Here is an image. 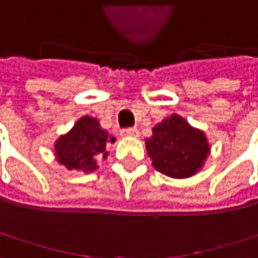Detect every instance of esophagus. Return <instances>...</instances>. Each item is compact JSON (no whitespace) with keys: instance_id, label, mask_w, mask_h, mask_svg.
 <instances>
[{"instance_id":"34e87169","label":"esophagus","mask_w":258,"mask_h":258,"mask_svg":"<svg viewBox=\"0 0 258 258\" xmlns=\"http://www.w3.org/2000/svg\"><path fill=\"white\" fill-rule=\"evenodd\" d=\"M138 129H135V127H129V129H123L121 131V135H124V137H138Z\"/></svg>"}]
</instances>
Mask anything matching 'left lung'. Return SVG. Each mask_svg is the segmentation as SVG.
<instances>
[{
	"label": "left lung",
	"mask_w": 258,
	"mask_h": 258,
	"mask_svg": "<svg viewBox=\"0 0 258 258\" xmlns=\"http://www.w3.org/2000/svg\"><path fill=\"white\" fill-rule=\"evenodd\" d=\"M146 147L153 159V167L172 178L195 175L210 152L205 135L176 114L153 127Z\"/></svg>",
	"instance_id": "8db88e82"
}]
</instances>
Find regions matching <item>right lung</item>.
I'll return each instance as SVG.
<instances>
[{"mask_svg":"<svg viewBox=\"0 0 258 258\" xmlns=\"http://www.w3.org/2000/svg\"><path fill=\"white\" fill-rule=\"evenodd\" d=\"M106 143H114V138L100 127L99 120L82 117L74 127L56 143L57 161L68 170L92 172L97 169L95 156L106 158Z\"/></svg>","mask_w":258,"mask_h":258,"instance_id":"obj_1","label":"right lung"}]
</instances>
